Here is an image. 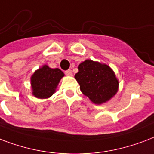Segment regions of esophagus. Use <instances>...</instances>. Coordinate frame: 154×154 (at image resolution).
Segmentation results:
<instances>
[{
	"label": "esophagus",
	"instance_id": "34e87169",
	"mask_svg": "<svg viewBox=\"0 0 154 154\" xmlns=\"http://www.w3.org/2000/svg\"><path fill=\"white\" fill-rule=\"evenodd\" d=\"M65 74H66V75H68V76L72 75V72H71V70H67V71H65Z\"/></svg>",
	"mask_w": 154,
	"mask_h": 154
}]
</instances>
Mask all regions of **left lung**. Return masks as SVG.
<instances>
[{
	"label": "left lung",
	"mask_w": 154,
	"mask_h": 154,
	"mask_svg": "<svg viewBox=\"0 0 154 154\" xmlns=\"http://www.w3.org/2000/svg\"><path fill=\"white\" fill-rule=\"evenodd\" d=\"M78 70L75 78L81 91L92 103H106L117 92L119 82L108 65L87 59L79 65Z\"/></svg>",
	"instance_id": "left-lung-1"
}]
</instances>
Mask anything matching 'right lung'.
Instances as JSON below:
<instances>
[{"label": "right lung", "mask_w": 154, "mask_h": 154, "mask_svg": "<svg viewBox=\"0 0 154 154\" xmlns=\"http://www.w3.org/2000/svg\"><path fill=\"white\" fill-rule=\"evenodd\" d=\"M64 76L60 69L44 65L31 76L32 94L39 99H47L54 92L59 81Z\"/></svg>", "instance_id": "right-lung-1"}]
</instances>
